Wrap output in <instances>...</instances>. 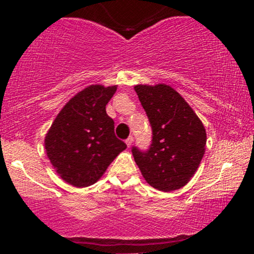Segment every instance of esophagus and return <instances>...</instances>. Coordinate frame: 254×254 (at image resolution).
Segmentation results:
<instances>
[{
	"instance_id": "esophagus-1",
	"label": "esophagus",
	"mask_w": 254,
	"mask_h": 254,
	"mask_svg": "<svg viewBox=\"0 0 254 254\" xmlns=\"http://www.w3.org/2000/svg\"><path fill=\"white\" fill-rule=\"evenodd\" d=\"M132 142H133V138H132V137H129V138H127V141H125V143H127V147H131V144H132Z\"/></svg>"
}]
</instances>
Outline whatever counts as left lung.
I'll use <instances>...</instances> for the list:
<instances>
[{
	"label": "left lung",
	"mask_w": 254,
	"mask_h": 254,
	"mask_svg": "<svg viewBox=\"0 0 254 254\" xmlns=\"http://www.w3.org/2000/svg\"><path fill=\"white\" fill-rule=\"evenodd\" d=\"M133 88L153 130L149 150L132 148L135 162L154 189L179 190L194 176L205 153L206 132L202 121L168 84H137Z\"/></svg>",
	"instance_id": "1"
}]
</instances>
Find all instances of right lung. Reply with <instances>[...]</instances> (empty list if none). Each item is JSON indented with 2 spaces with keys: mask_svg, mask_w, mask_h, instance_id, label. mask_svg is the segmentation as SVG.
<instances>
[{
  "mask_svg": "<svg viewBox=\"0 0 254 254\" xmlns=\"http://www.w3.org/2000/svg\"><path fill=\"white\" fill-rule=\"evenodd\" d=\"M117 86L92 84L68 101L45 136L51 165L65 183L87 188L97 183L127 144L115 135L106 105Z\"/></svg>",
  "mask_w": 254,
  "mask_h": 254,
  "instance_id": "right-lung-1",
  "label": "right lung"
}]
</instances>
